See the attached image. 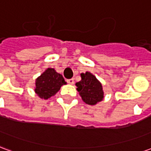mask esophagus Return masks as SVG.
Wrapping results in <instances>:
<instances>
[{
	"label": "esophagus",
	"instance_id": "obj_1",
	"mask_svg": "<svg viewBox=\"0 0 151 151\" xmlns=\"http://www.w3.org/2000/svg\"><path fill=\"white\" fill-rule=\"evenodd\" d=\"M66 82H68L69 84H70V85H73V84L74 83V80H73V78L67 79V81H66Z\"/></svg>",
	"mask_w": 151,
	"mask_h": 151
}]
</instances>
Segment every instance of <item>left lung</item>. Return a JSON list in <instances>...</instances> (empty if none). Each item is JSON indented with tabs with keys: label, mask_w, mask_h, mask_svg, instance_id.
Listing matches in <instances>:
<instances>
[{
	"label": "left lung",
	"mask_w": 151,
	"mask_h": 151,
	"mask_svg": "<svg viewBox=\"0 0 151 151\" xmlns=\"http://www.w3.org/2000/svg\"><path fill=\"white\" fill-rule=\"evenodd\" d=\"M82 80L77 82V90L86 104L95 105L103 100L104 91L100 82L91 73L81 74Z\"/></svg>",
	"instance_id": "8db88e82"
}]
</instances>
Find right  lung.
Instances as JSON below:
<instances>
[{
    "instance_id": "obj_1",
    "label": "right lung",
    "mask_w": 151,
    "mask_h": 151,
    "mask_svg": "<svg viewBox=\"0 0 151 151\" xmlns=\"http://www.w3.org/2000/svg\"><path fill=\"white\" fill-rule=\"evenodd\" d=\"M65 84L66 82L62 75L56 73L54 69L48 68L36 79L35 91L41 99H47Z\"/></svg>"
}]
</instances>
